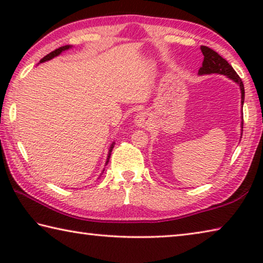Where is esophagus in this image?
Returning <instances> with one entry per match:
<instances>
[{
  "instance_id": "1",
  "label": "esophagus",
  "mask_w": 263,
  "mask_h": 263,
  "mask_svg": "<svg viewBox=\"0 0 263 263\" xmlns=\"http://www.w3.org/2000/svg\"><path fill=\"white\" fill-rule=\"evenodd\" d=\"M136 125L137 126H140V127H144L145 125H147V117H146V115L144 114H139L136 117Z\"/></svg>"
}]
</instances>
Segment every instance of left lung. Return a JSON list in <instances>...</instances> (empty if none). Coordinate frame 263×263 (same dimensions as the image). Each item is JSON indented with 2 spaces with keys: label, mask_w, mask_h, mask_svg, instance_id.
Instances as JSON below:
<instances>
[{
  "label": "left lung",
  "mask_w": 263,
  "mask_h": 263,
  "mask_svg": "<svg viewBox=\"0 0 263 263\" xmlns=\"http://www.w3.org/2000/svg\"><path fill=\"white\" fill-rule=\"evenodd\" d=\"M202 53L204 55V60L202 64V67L199 68L198 74H212V73H217V74H222L226 75V77L232 79L233 81L237 82L240 89H241V103L243 104V100H245V88H243V83L240 79L237 72L233 69L232 66H231L228 61H226L224 58L220 57L216 51H213L212 48L208 47V46H201Z\"/></svg>",
  "instance_id": "left-lung-1"
}]
</instances>
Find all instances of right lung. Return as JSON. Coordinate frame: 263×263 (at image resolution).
I'll list each match as a JSON object with an SVG mask.
<instances>
[{"label": "right lung", "mask_w": 263, "mask_h": 263, "mask_svg": "<svg viewBox=\"0 0 263 263\" xmlns=\"http://www.w3.org/2000/svg\"><path fill=\"white\" fill-rule=\"evenodd\" d=\"M69 47H70L69 45H66V46H61V47H59V48H57V50L52 51L51 53H48L47 55L44 57L43 59L41 60V62H44V61H46V60H50V59H52V58H54V57H57V55H59L62 51H65V50H68ZM114 145H115V144L111 145V147H110V151H109V155H108V160H106V163L109 162V159H110V155H111V151H112V148H114Z\"/></svg>", "instance_id": "obj_1"}]
</instances>
